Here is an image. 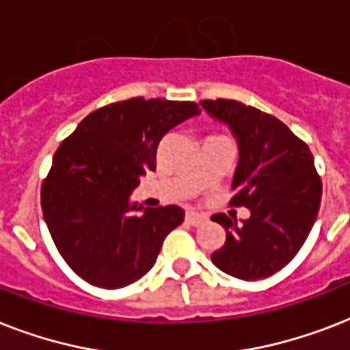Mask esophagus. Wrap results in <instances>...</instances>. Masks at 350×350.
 Returning <instances> with one entry per match:
<instances>
[{
	"label": "esophagus",
	"mask_w": 350,
	"mask_h": 350,
	"mask_svg": "<svg viewBox=\"0 0 350 350\" xmlns=\"http://www.w3.org/2000/svg\"><path fill=\"white\" fill-rule=\"evenodd\" d=\"M185 221L189 225H194V227H198V225H202L207 221V216H205V214H198V213H187Z\"/></svg>",
	"instance_id": "esophagus-1"
}]
</instances>
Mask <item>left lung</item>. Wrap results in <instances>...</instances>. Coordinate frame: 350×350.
<instances>
[{
	"label": "left lung",
	"instance_id": "8db88e82",
	"mask_svg": "<svg viewBox=\"0 0 350 350\" xmlns=\"http://www.w3.org/2000/svg\"><path fill=\"white\" fill-rule=\"evenodd\" d=\"M202 107L238 139L230 205L250 211L243 225L214 214L227 238L211 260L247 282L272 276L298 254L318 216L321 180L314 158L307 143L267 112L234 100H203Z\"/></svg>",
	"mask_w": 350,
	"mask_h": 350
}]
</instances>
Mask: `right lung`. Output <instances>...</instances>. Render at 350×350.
<instances>
[{
    "label": "right lung",
    "mask_w": 350,
    "mask_h": 350,
    "mask_svg": "<svg viewBox=\"0 0 350 350\" xmlns=\"http://www.w3.org/2000/svg\"><path fill=\"white\" fill-rule=\"evenodd\" d=\"M200 114L194 101H116L90 112L57 147L41 185V208L59 254L79 278L120 288L147 274L170 230L176 205L145 208L129 198L139 176L156 169L159 142Z\"/></svg>",
    "instance_id": "add662e5"
}]
</instances>
